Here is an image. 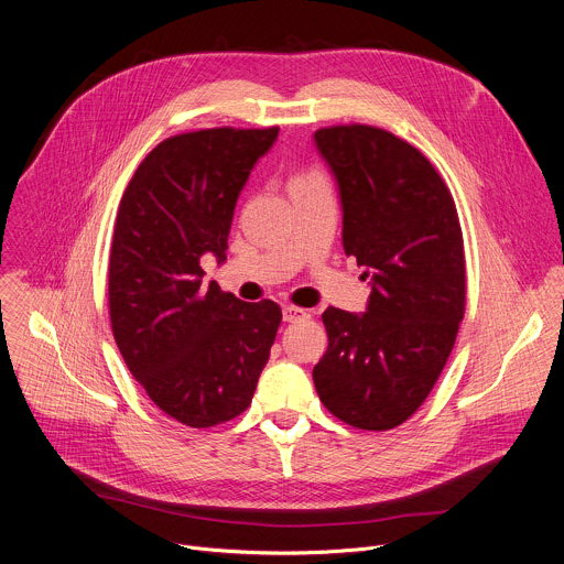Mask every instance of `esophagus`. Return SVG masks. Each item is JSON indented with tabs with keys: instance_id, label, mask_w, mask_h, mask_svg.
<instances>
[{
	"instance_id": "1",
	"label": "esophagus",
	"mask_w": 564,
	"mask_h": 564,
	"mask_svg": "<svg viewBox=\"0 0 564 564\" xmlns=\"http://www.w3.org/2000/svg\"><path fill=\"white\" fill-rule=\"evenodd\" d=\"M282 317H284V322H300V319H306L308 313L300 306H284Z\"/></svg>"
}]
</instances>
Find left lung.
Segmentation results:
<instances>
[{
	"label": "left lung",
	"instance_id": "obj_1",
	"mask_svg": "<svg viewBox=\"0 0 564 564\" xmlns=\"http://www.w3.org/2000/svg\"><path fill=\"white\" fill-rule=\"evenodd\" d=\"M315 145L335 174L346 256L370 278L364 315L328 306L313 368L322 403L359 430L410 419L434 388L465 313V253L454 198L410 143L372 126H333Z\"/></svg>",
	"mask_w": 564,
	"mask_h": 564
}]
</instances>
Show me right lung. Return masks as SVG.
I'll list each match as a JSON object with an SVG mask.
<instances>
[{"instance_id":"add662e5","label":"right lung","mask_w":564,"mask_h":564,"mask_svg":"<svg viewBox=\"0 0 564 564\" xmlns=\"http://www.w3.org/2000/svg\"><path fill=\"white\" fill-rule=\"evenodd\" d=\"M280 128L170 137L134 172L115 225L108 297L117 346L148 397L189 427L245 412L282 311L203 282L200 258L227 260L236 200Z\"/></svg>"}]
</instances>
